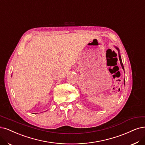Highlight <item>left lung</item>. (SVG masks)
<instances>
[{
    "instance_id": "left-lung-1",
    "label": "left lung",
    "mask_w": 145,
    "mask_h": 145,
    "mask_svg": "<svg viewBox=\"0 0 145 145\" xmlns=\"http://www.w3.org/2000/svg\"><path fill=\"white\" fill-rule=\"evenodd\" d=\"M115 48L118 51V53H119V59H120V63H121V66H122V69L124 70V66H123V64H122V60H121V56H120V50L118 49V48H117L116 46H115ZM124 84H125V79L124 80Z\"/></svg>"
}]
</instances>
